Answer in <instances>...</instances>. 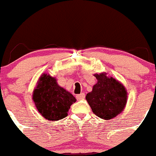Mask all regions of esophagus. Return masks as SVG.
Instances as JSON below:
<instances>
[{"label": "esophagus", "instance_id": "1", "mask_svg": "<svg viewBox=\"0 0 156 156\" xmlns=\"http://www.w3.org/2000/svg\"><path fill=\"white\" fill-rule=\"evenodd\" d=\"M85 98V94L83 93H81L80 94L76 95V99L77 100H82V99Z\"/></svg>", "mask_w": 156, "mask_h": 156}]
</instances>
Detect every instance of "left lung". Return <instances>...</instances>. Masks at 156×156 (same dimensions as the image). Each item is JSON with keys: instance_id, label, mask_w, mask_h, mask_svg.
Masks as SVG:
<instances>
[{"instance_id": "left-lung-1", "label": "left lung", "mask_w": 156, "mask_h": 156, "mask_svg": "<svg viewBox=\"0 0 156 156\" xmlns=\"http://www.w3.org/2000/svg\"><path fill=\"white\" fill-rule=\"evenodd\" d=\"M97 83L91 92L87 94L86 99L92 111L103 119L115 118L123 111L127 101V92L124 86L106 73L94 74Z\"/></svg>"}]
</instances>
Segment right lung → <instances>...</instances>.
<instances>
[{
	"label": "right lung",
	"instance_id": "add662e5",
	"mask_svg": "<svg viewBox=\"0 0 156 156\" xmlns=\"http://www.w3.org/2000/svg\"><path fill=\"white\" fill-rule=\"evenodd\" d=\"M33 100L41 115L51 121L67 116L70 106L76 101L71 93L58 84L55 78L46 73L40 77Z\"/></svg>",
	"mask_w": 156,
	"mask_h": 156
}]
</instances>
